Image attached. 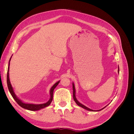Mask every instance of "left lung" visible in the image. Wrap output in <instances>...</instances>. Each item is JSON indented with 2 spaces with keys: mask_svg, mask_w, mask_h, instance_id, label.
I'll return each instance as SVG.
<instances>
[{
  "mask_svg": "<svg viewBox=\"0 0 134 134\" xmlns=\"http://www.w3.org/2000/svg\"><path fill=\"white\" fill-rule=\"evenodd\" d=\"M118 72H119V69H118ZM72 90H73V99H74V101L75 102V103L77 104V105H78V106H80V107H82V108H84V109H87V110H88V111H99L102 110L103 109H104L105 107H106L107 106V105L106 106H105L104 107L102 108V109H99V110H97V111L93 110V109H90V108H88L87 107L85 106L84 105L82 104V103H80L79 102V101H78V100H77V99H76V96H75V86H74V83H72Z\"/></svg>",
  "mask_w": 134,
  "mask_h": 134,
  "instance_id": "obj_1",
  "label": "left lung"
}]
</instances>
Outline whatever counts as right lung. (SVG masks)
<instances>
[{
  "instance_id": "right-lung-1",
  "label": "right lung",
  "mask_w": 134,
  "mask_h": 134,
  "mask_svg": "<svg viewBox=\"0 0 134 134\" xmlns=\"http://www.w3.org/2000/svg\"><path fill=\"white\" fill-rule=\"evenodd\" d=\"M11 58H12V56L9 60L8 68L7 86H8V90H9L10 93L11 94L12 97H13L14 99L16 101V102H17L21 107L25 108V109H28V110H30V111H38L42 108H43L44 107H46L49 106L52 102V99H53V92H54V89L56 87V86H57L58 84L59 83L60 80L58 81V82H56L55 84H54L53 86H52V87L51 88L50 90V99L48 100L46 103H44L43 104H32V103H26L23 102V101H22L21 99H19L17 97V96L15 95V94L14 93V92L13 91V88L12 86V84L10 83V80H9V65H10V61Z\"/></svg>"
}]
</instances>
